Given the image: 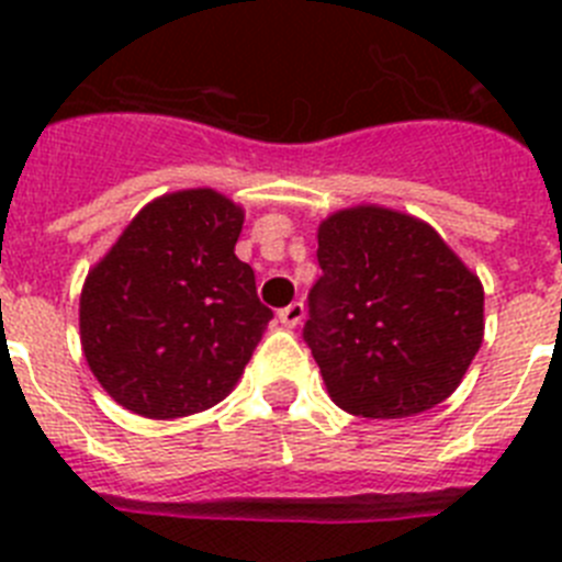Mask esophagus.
Here are the masks:
<instances>
[{"label": "esophagus", "instance_id": "obj_1", "mask_svg": "<svg viewBox=\"0 0 562 562\" xmlns=\"http://www.w3.org/2000/svg\"><path fill=\"white\" fill-rule=\"evenodd\" d=\"M278 321H281V326H286V329H295V326L304 321V304H301V301H292L290 306H284V310L278 312Z\"/></svg>", "mask_w": 562, "mask_h": 562}]
</instances>
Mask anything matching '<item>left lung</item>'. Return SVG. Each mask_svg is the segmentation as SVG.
<instances>
[{
  "instance_id": "obj_1",
  "label": "left lung",
  "mask_w": 562,
  "mask_h": 562,
  "mask_svg": "<svg viewBox=\"0 0 562 562\" xmlns=\"http://www.w3.org/2000/svg\"><path fill=\"white\" fill-rule=\"evenodd\" d=\"M304 340L331 402L366 419L436 408L484 340L481 278L419 216L351 205L317 225Z\"/></svg>"
}]
</instances>
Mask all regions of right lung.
<instances>
[{"instance_id":"1","label":"right lung","mask_w":562,"mask_h":562,"mask_svg":"<svg viewBox=\"0 0 562 562\" xmlns=\"http://www.w3.org/2000/svg\"><path fill=\"white\" fill-rule=\"evenodd\" d=\"M241 225L245 207L213 188L162 193L87 272L81 349L117 405L180 419L236 389L272 317L233 252Z\"/></svg>"}]
</instances>
